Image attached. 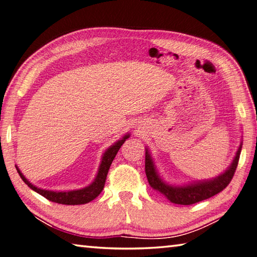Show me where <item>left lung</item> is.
I'll list each match as a JSON object with an SVG mask.
<instances>
[{"label":"left lung","mask_w":257,"mask_h":257,"mask_svg":"<svg viewBox=\"0 0 257 257\" xmlns=\"http://www.w3.org/2000/svg\"><path fill=\"white\" fill-rule=\"evenodd\" d=\"M241 146L242 143H240L238 151H237L236 156L232 160L230 166L220 175H218L211 180L193 182V183L180 186L171 185L163 181L160 174L157 173V170L155 165H154L151 154H149L148 149L146 148V154H145V172H146L148 183L154 190H156L163 195H165L171 202L176 204L188 206V204H193L208 198H211L213 195L221 192L230 183L237 169V165H238Z\"/></svg>","instance_id":"1"}]
</instances>
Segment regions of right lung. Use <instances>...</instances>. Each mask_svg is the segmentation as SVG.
Masks as SVG:
<instances>
[{
	"instance_id": "obj_1",
	"label": "right lung",
	"mask_w": 257,
	"mask_h": 257,
	"mask_svg": "<svg viewBox=\"0 0 257 257\" xmlns=\"http://www.w3.org/2000/svg\"><path fill=\"white\" fill-rule=\"evenodd\" d=\"M130 137V135L127 134L124 136L114 143L112 146H110L108 149H106L105 153L102 156V161L99 167V171H97V174L95 176L94 181L92 183L85 186V188L80 189V190H73V191H50V190H44V189H39L35 186L32 183H30L28 181L25 175H23L20 170L18 169V166H16V169L18 171L19 175L22 179V181L29 186L31 190H34L35 192L39 193L40 195H43L46 199H48L49 201H53L56 203H60V204H67V206H76V204H84L92 201L94 200L97 195H99L102 190L104 188L105 184V180H106V175H108V172L111 164L114 160V157L116 155V153L120 149V147L122 146V144L125 142V139H128Z\"/></svg>"
}]
</instances>
